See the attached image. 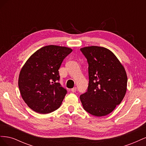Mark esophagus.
Returning a JSON list of instances; mask_svg holds the SVG:
<instances>
[{
	"label": "esophagus",
	"mask_w": 146,
	"mask_h": 146,
	"mask_svg": "<svg viewBox=\"0 0 146 146\" xmlns=\"http://www.w3.org/2000/svg\"><path fill=\"white\" fill-rule=\"evenodd\" d=\"M71 91L72 92H76L77 91V88L76 87H74L73 88H72L71 89Z\"/></svg>",
	"instance_id": "34e87169"
}]
</instances>
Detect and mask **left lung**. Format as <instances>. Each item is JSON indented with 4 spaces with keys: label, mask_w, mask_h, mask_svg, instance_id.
Segmentation results:
<instances>
[{
    "label": "left lung",
    "mask_w": 146,
    "mask_h": 146,
    "mask_svg": "<svg viewBox=\"0 0 146 146\" xmlns=\"http://www.w3.org/2000/svg\"><path fill=\"white\" fill-rule=\"evenodd\" d=\"M80 50L87 60L89 76L87 91L80 96L83 107L95 116L107 115L121 104L126 93L125 69L108 48L90 46Z\"/></svg>",
    "instance_id": "1"
}]
</instances>
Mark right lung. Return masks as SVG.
I'll list each match as a JSON object with an SVG mask.
<instances>
[{
  "instance_id": "add662e5",
  "label": "right lung",
  "mask_w": 146,
  "mask_h": 146,
  "mask_svg": "<svg viewBox=\"0 0 146 146\" xmlns=\"http://www.w3.org/2000/svg\"><path fill=\"white\" fill-rule=\"evenodd\" d=\"M71 48L54 45L39 48L21 69L18 86L29 107L40 114L50 113L62 104L67 90L61 86L58 69Z\"/></svg>"
}]
</instances>
